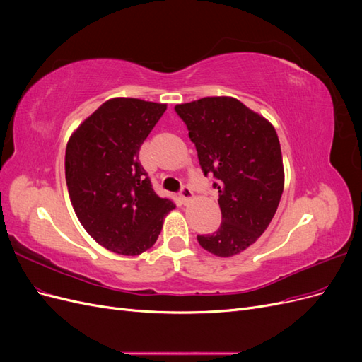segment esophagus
Masks as SVG:
<instances>
[{"mask_svg": "<svg viewBox=\"0 0 362 362\" xmlns=\"http://www.w3.org/2000/svg\"><path fill=\"white\" fill-rule=\"evenodd\" d=\"M178 196H180V199H181L182 204H187L193 198V192H192V189L189 187V185H182Z\"/></svg>", "mask_w": 362, "mask_h": 362, "instance_id": "1", "label": "esophagus"}]
</instances>
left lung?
Returning a JSON list of instances; mask_svg holds the SVG:
<instances>
[{"label":"left lung","mask_w":362,"mask_h":362,"mask_svg":"<svg viewBox=\"0 0 362 362\" xmlns=\"http://www.w3.org/2000/svg\"><path fill=\"white\" fill-rule=\"evenodd\" d=\"M205 177L214 178L222 223L198 235L217 257L254 245L276 213L284 190L281 145L275 128L235 98L213 96L178 104Z\"/></svg>","instance_id":"obj_1"}]
</instances>
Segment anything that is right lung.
Wrapping results in <instances>:
<instances>
[{
	"mask_svg": "<svg viewBox=\"0 0 362 362\" xmlns=\"http://www.w3.org/2000/svg\"><path fill=\"white\" fill-rule=\"evenodd\" d=\"M166 104L113 98L71 136L64 175L76 217L89 235L120 255H139L157 242L175 204L152 189L139 151Z\"/></svg>",
	"mask_w": 362,
	"mask_h": 362,
	"instance_id": "right-lung-1",
	"label": "right lung"
}]
</instances>
